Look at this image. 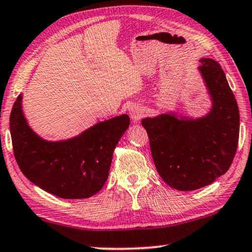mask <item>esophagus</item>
<instances>
[{"label":"esophagus","mask_w":252,"mask_h":252,"mask_svg":"<svg viewBox=\"0 0 252 252\" xmlns=\"http://www.w3.org/2000/svg\"><path fill=\"white\" fill-rule=\"evenodd\" d=\"M129 113L133 122H138L144 115V107L142 105H139V103H135V105L130 107Z\"/></svg>","instance_id":"34e87169"}]
</instances>
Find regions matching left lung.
I'll return each mask as SVG.
<instances>
[{"mask_svg": "<svg viewBox=\"0 0 252 252\" xmlns=\"http://www.w3.org/2000/svg\"><path fill=\"white\" fill-rule=\"evenodd\" d=\"M213 107L198 120H179L174 115L144 119L154 165L169 187L191 191L206 187L229 169L240 133V113L219 63L200 60Z\"/></svg>", "mask_w": 252, "mask_h": 252, "instance_id": "1", "label": "left lung"}]
</instances>
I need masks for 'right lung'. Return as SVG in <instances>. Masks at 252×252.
I'll return each mask as SVG.
<instances>
[{"instance_id": "1", "label": "right lung", "mask_w": 252, "mask_h": 252, "mask_svg": "<svg viewBox=\"0 0 252 252\" xmlns=\"http://www.w3.org/2000/svg\"><path fill=\"white\" fill-rule=\"evenodd\" d=\"M129 123L124 114L72 139L46 142L26 123L19 94L10 114L13 154L22 173L42 190L64 199L89 198L108 179L114 150Z\"/></svg>"}]
</instances>
